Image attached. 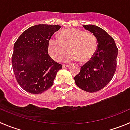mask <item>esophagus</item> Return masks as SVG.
Instances as JSON below:
<instances>
[{
    "mask_svg": "<svg viewBox=\"0 0 130 130\" xmlns=\"http://www.w3.org/2000/svg\"><path fill=\"white\" fill-rule=\"evenodd\" d=\"M68 67H69V65H68V64H63L62 65L63 68H66Z\"/></svg>",
    "mask_w": 130,
    "mask_h": 130,
    "instance_id": "esophagus-1",
    "label": "esophagus"
}]
</instances>
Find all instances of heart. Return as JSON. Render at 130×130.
Returning <instances> with one entry per match:
<instances>
[{
    "instance_id": "heart-1",
    "label": "heart",
    "mask_w": 130,
    "mask_h": 130,
    "mask_svg": "<svg viewBox=\"0 0 130 130\" xmlns=\"http://www.w3.org/2000/svg\"><path fill=\"white\" fill-rule=\"evenodd\" d=\"M98 48V40L96 36L90 32L76 28H68L60 33L58 38L52 37L48 41V52L56 61H60L71 52L67 61L79 60L86 62L90 60Z\"/></svg>"
}]
</instances>
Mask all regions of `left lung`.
I'll list each match as a JSON object with an SVG mask.
<instances>
[{
    "label": "left lung",
    "mask_w": 130,
    "mask_h": 130,
    "mask_svg": "<svg viewBox=\"0 0 130 130\" xmlns=\"http://www.w3.org/2000/svg\"><path fill=\"white\" fill-rule=\"evenodd\" d=\"M83 27L96 36L98 48L90 60L81 66L74 77L75 83L86 92H95L104 88L113 78L118 50L113 38L104 30L92 24Z\"/></svg>",
    "instance_id": "1"
}]
</instances>
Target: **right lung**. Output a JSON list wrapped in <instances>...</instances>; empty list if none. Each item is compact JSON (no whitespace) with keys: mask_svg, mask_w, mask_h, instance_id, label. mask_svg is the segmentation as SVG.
Segmentation results:
<instances>
[{"mask_svg":"<svg viewBox=\"0 0 130 130\" xmlns=\"http://www.w3.org/2000/svg\"><path fill=\"white\" fill-rule=\"evenodd\" d=\"M61 26L37 24L22 33L14 45L12 66L17 82L33 94H42L53 85L62 65L48 53L49 40Z\"/></svg>","mask_w":130,"mask_h":130,"instance_id":"right-lung-1","label":"right lung"}]
</instances>
